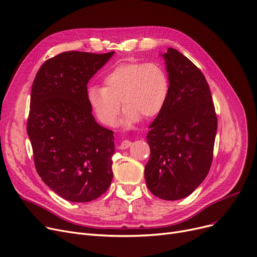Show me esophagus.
I'll return each instance as SVG.
<instances>
[{"label": "esophagus", "instance_id": "esophagus-1", "mask_svg": "<svg viewBox=\"0 0 257 257\" xmlns=\"http://www.w3.org/2000/svg\"><path fill=\"white\" fill-rule=\"evenodd\" d=\"M130 146H131V142H130V141H122V142L120 143L118 148H119L120 150H125V149L129 148Z\"/></svg>", "mask_w": 257, "mask_h": 257}]
</instances>
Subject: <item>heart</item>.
<instances>
[{"mask_svg":"<svg viewBox=\"0 0 257 257\" xmlns=\"http://www.w3.org/2000/svg\"><path fill=\"white\" fill-rule=\"evenodd\" d=\"M103 87L91 86L87 91L90 107L99 121L112 127L120 111L122 122L130 126L158 116L169 95V75L159 62H129L114 66L103 79Z\"/></svg>","mask_w":257,"mask_h":257,"instance_id":"heart-1","label":"heart"}]
</instances>
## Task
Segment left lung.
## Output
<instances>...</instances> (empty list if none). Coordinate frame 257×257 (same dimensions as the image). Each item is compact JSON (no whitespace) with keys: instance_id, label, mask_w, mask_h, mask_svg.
<instances>
[{"instance_id":"left-lung-1","label":"left lung","mask_w":257,"mask_h":257,"mask_svg":"<svg viewBox=\"0 0 257 257\" xmlns=\"http://www.w3.org/2000/svg\"><path fill=\"white\" fill-rule=\"evenodd\" d=\"M163 57L169 75V95L150 125V158L145 178L153 195L176 200L190 195L209 173L217 116L203 72L173 48Z\"/></svg>"}]
</instances>
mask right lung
<instances>
[{"mask_svg":"<svg viewBox=\"0 0 257 257\" xmlns=\"http://www.w3.org/2000/svg\"><path fill=\"white\" fill-rule=\"evenodd\" d=\"M113 53L62 52L41 66L32 84L27 132L36 169L69 202H91L112 181L113 131L95 121L87 84Z\"/></svg>","mask_w":257,"mask_h":257,"instance_id":"obj_1","label":"right lung"}]
</instances>
